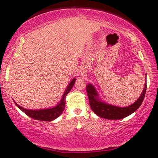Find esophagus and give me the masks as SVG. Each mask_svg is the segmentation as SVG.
<instances>
[{
  "label": "esophagus",
  "mask_w": 158,
  "mask_h": 158,
  "mask_svg": "<svg viewBox=\"0 0 158 158\" xmlns=\"http://www.w3.org/2000/svg\"><path fill=\"white\" fill-rule=\"evenodd\" d=\"M81 73V74H83V73H82L81 72V73Z\"/></svg>",
  "instance_id": "1"
}]
</instances>
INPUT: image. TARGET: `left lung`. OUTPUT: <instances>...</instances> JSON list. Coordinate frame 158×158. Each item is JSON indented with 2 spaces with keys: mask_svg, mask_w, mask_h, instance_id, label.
<instances>
[{
  "mask_svg": "<svg viewBox=\"0 0 158 158\" xmlns=\"http://www.w3.org/2000/svg\"><path fill=\"white\" fill-rule=\"evenodd\" d=\"M147 80L144 83V88L141 96L135 103L127 107H118L116 106H113L109 103L101 101L98 98V93L95 89L94 86L91 84L88 83L86 85V91L88 94L89 104L91 108L92 111L96 115L100 116L101 118H106L111 120H117L124 118L129 115L134 113L137 109L141 106L142 101L144 100V95L147 89Z\"/></svg>",
  "mask_w": 158,
  "mask_h": 158,
  "instance_id": "1",
  "label": "left lung"
}]
</instances>
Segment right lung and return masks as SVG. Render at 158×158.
<instances>
[{
  "instance_id": "right-lung-1",
  "label": "right lung",
  "mask_w": 158,
  "mask_h": 158,
  "mask_svg": "<svg viewBox=\"0 0 158 158\" xmlns=\"http://www.w3.org/2000/svg\"><path fill=\"white\" fill-rule=\"evenodd\" d=\"M75 77L73 78L68 87H67L65 91H64V94L62 95V97L61 98V101H60V103H58L57 106H55V107L50 108V109H40V110H31V109H26L24 108H22L20 106L17 104L16 102V104L23 113H25L27 116H30V117L34 118L36 120H40V121H44V122H48V121H52L55 118H57L58 116L61 115L62 112H63L64 107H65V98L66 96L68 95L69 92L70 91V90L72 89V88L74 85L75 82Z\"/></svg>"
}]
</instances>
